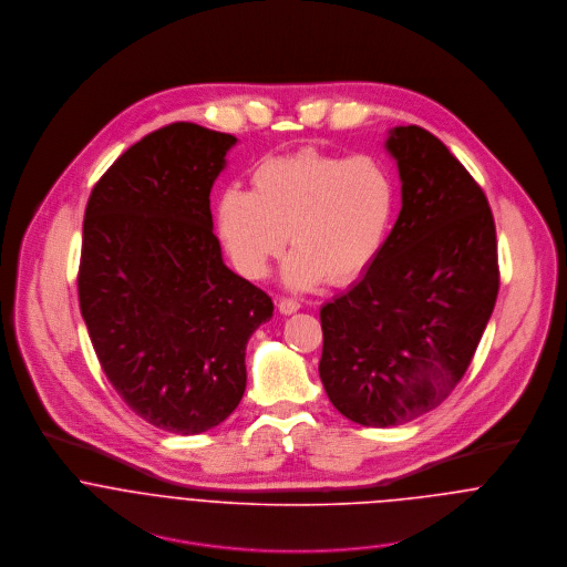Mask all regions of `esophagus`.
I'll return each mask as SVG.
<instances>
[{
  "mask_svg": "<svg viewBox=\"0 0 567 567\" xmlns=\"http://www.w3.org/2000/svg\"><path fill=\"white\" fill-rule=\"evenodd\" d=\"M277 308H279L281 315H295L301 306H299V301H295V299H279V301H277Z\"/></svg>",
  "mask_w": 567,
  "mask_h": 567,
  "instance_id": "1",
  "label": "esophagus"
}]
</instances>
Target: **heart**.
Here are the masks:
<instances>
[{
  "instance_id": "1",
  "label": "heart",
  "mask_w": 567,
  "mask_h": 567,
  "mask_svg": "<svg viewBox=\"0 0 567 567\" xmlns=\"http://www.w3.org/2000/svg\"><path fill=\"white\" fill-rule=\"evenodd\" d=\"M252 189L231 187L216 207L218 234L248 279L268 275L290 234L284 281L308 290L358 279L378 257L398 209L395 176L378 155L301 151L259 163Z\"/></svg>"
}]
</instances>
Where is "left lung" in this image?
<instances>
[{"label": "left lung", "instance_id": "left-lung-1", "mask_svg": "<svg viewBox=\"0 0 567 567\" xmlns=\"http://www.w3.org/2000/svg\"><path fill=\"white\" fill-rule=\"evenodd\" d=\"M402 212L364 275L321 310L319 373L329 402L367 427L434 410L465 375L497 290L495 223L485 192L421 126L386 140Z\"/></svg>", "mask_w": 567, "mask_h": 567}]
</instances>
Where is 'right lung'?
<instances>
[{"instance_id":"right-lung-1","label":"right lung","mask_w":567,"mask_h":567,"mask_svg":"<svg viewBox=\"0 0 567 567\" xmlns=\"http://www.w3.org/2000/svg\"><path fill=\"white\" fill-rule=\"evenodd\" d=\"M236 137L174 122L95 183L82 225L79 299L117 395L174 434L223 423L246 389V342L270 297L223 261L209 194Z\"/></svg>"}]
</instances>
